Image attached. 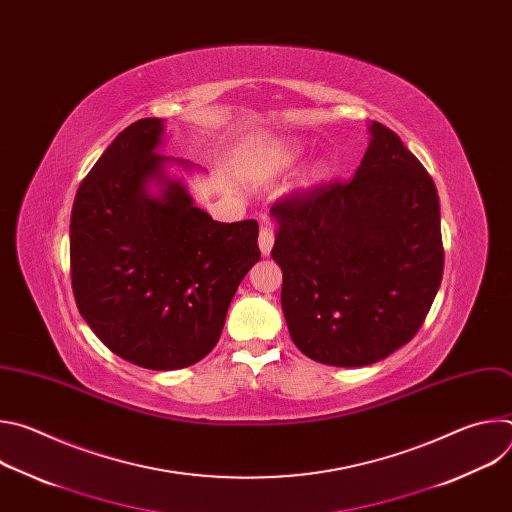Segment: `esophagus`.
I'll list each match as a JSON object with an SVG mask.
<instances>
[{
    "label": "esophagus",
    "mask_w": 512,
    "mask_h": 512,
    "mask_svg": "<svg viewBox=\"0 0 512 512\" xmlns=\"http://www.w3.org/2000/svg\"><path fill=\"white\" fill-rule=\"evenodd\" d=\"M273 243H275V233H273V229L267 227V225L261 227V231H259V249H261V253H263L265 257L271 253Z\"/></svg>",
    "instance_id": "34e87169"
}]
</instances>
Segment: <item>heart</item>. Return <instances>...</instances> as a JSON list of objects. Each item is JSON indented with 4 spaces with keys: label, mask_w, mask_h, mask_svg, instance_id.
Segmentation results:
<instances>
[{
    "label": "heart",
    "mask_w": 512,
    "mask_h": 512,
    "mask_svg": "<svg viewBox=\"0 0 512 512\" xmlns=\"http://www.w3.org/2000/svg\"><path fill=\"white\" fill-rule=\"evenodd\" d=\"M298 158V148H294V145H287V148H283L281 150V156H279V160H281V164L283 166H287V164H291ZM322 178V172L320 170H312L310 172V176H308V180L306 182H318Z\"/></svg>",
    "instance_id": "b5f03b06"
}]
</instances>
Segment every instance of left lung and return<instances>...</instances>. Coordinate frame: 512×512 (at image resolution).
<instances>
[{
    "label": "left lung",
    "instance_id": "obj_1",
    "mask_svg": "<svg viewBox=\"0 0 512 512\" xmlns=\"http://www.w3.org/2000/svg\"><path fill=\"white\" fill-rule=\"evenodd\" d=\"M354 178L271 206L291 340L316 362L364 367L407 344L444 275L440 198L401 137L373 121Z\"/></svg>",
    "mask_w": 512,
    "mask_h": 512
}]
</instances>
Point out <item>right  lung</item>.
Instances as JSON below:
<instances>
[{"label": "right lung", "mask_w": 512, "mask_h": 512, "mask_svg": "<svg viewBox=\"0 0 512 512\" xmlns=\"http://www.w3.org/2000/svg\"><path fill=\"white\" fill-rule=\"evenodd\" d=\"M162 119L125 127L81 182L70 216V281L81 316L117 356L152 371L202 360L259 261V225L218 223L166 178ZM162 181L152 197L147 184Z\"/></svg>", "instance_id": "1"}]
</instances>
